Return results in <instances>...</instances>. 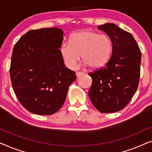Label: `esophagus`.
<instances>
[{"label":"esophagus","instance_id":"34e87169","mask_svg":"<svg viewBox=\"0 0 152 152\" xmlns=\"http://www.w3.org/2000/svg\"><path fill=\"white\" fill-rule=\"evenodd\" d=\"M84 74V72H76V75H77V77H80L83 75Z\"/></svg>","mask_w":152,"mask_h":152}]
</instances>
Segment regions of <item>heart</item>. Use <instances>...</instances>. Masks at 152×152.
<instances>
[{
	"label": "heart",
	"instance_id": "heart-1",
	"mask_svg": "<svg viewBox=\"0 0 152 152\" xmlns=\"http://www.w3.org/2000/svg\"><path fill=\"white\" fill-rule=\"evenodd\" d=\"M113 51V43L107 34H99L91 30L76 32L70 37V43L64 42L60 53L64 63L70 69L77 66L81 57L85 65L98 68L109 61Z\"/></svg>",
	"mask_w": 152,
	"mask_h": 152
}]
</instances>
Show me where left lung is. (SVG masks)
Segmentation results:
<instances>
[{
    "label": "left lung",
    "mask_w": 152,
    "mask_h": 152,
    "mask_svg": "<svg viewBox=\"0 0 152 152\" xmlns=\"http://www.w3.org/2000/svg\"><path fill=\"white\" fill-rule=\"evenodd\" d=\"M98 29L107 33L113 43L109 61L88 75L92 78L89 97L101 113H114L124 109L139 84L141 52L132 34L113 23Z\"/></svg>",
    "instance_id": "obj_1"
}]
</instances>
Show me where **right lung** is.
I'll return each instance as SVG.
<instances>
[{
    "label": "right lung",
    "mask_w": 152,
    "mask_h": 152,
    "mask_svg": "<svg viewBox=\"0 0 152 152\" xmlns=\"http://www.w3.org/2000/svg\"><path fill=\"white\" fill-rule=\"evenodd\" d=\"M63 31L32 30L20 37L12 52L10 73L16 97L26 110L48 115L63 106L75 72L65 66L60 53Z\"/></svg>",
    "instance_id": "1"
}]
</instances>
